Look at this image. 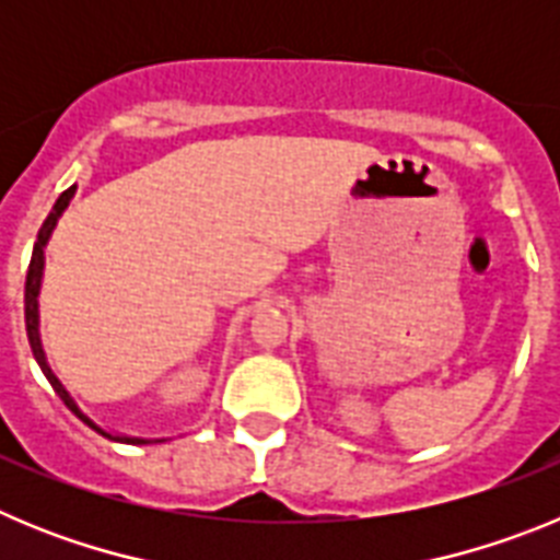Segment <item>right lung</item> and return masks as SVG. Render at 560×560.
<instances>
[{
  "mask_svg": "<svg viewBox=\"0 0 560 560\" xmlns=\"http://www.w3.org/2000/svg\"><path fill=\"white\" fill-rule=\"evenodd\" d=\"M78 185H72L69 190H63L61 196H58L56 207H52V212L47 215V221L42 224V230H38V237H36V246H33V257H30V269H27V283H24V325H27V339H30V350H33V355H36L38 368H42V373L47 375V381L52 384V389L58 393V398L67 404V409L72 415H78V418L86 423L89 429H95L97 434H103V438L108 440H120V443H131V446H142V443H151V440H142V438H122V434H112L106 432V429H101L95 423V420L89 418V415L81 412V407L75 404V398L67 393V387L61 384V378H58L56 373H52V368H49L47 361V353H44V345H42V334H38V291H42V275H44V246H47L49 235H52V230H56L58 219H61V212L67 210V205L72 201V196H75Z\"/></svg>",
  "mask_w": 560,
  "mask_h": 560,
  "instance_id": "right-lung-1",
  "label": "right lung"
}]
</instances>
